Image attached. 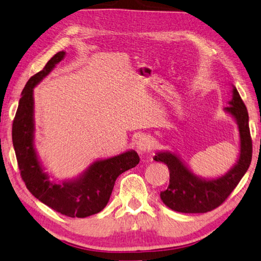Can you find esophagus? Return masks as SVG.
Instances as JSON below:
<instances>
[{
	"label": "esophagus",
	"mask_w": 261,
	"mask_h": 261,
	"mask_svg": "<svg viewBox=\"0 0 261 261\" xmlns=\"http://www.w3.org/2000/svg\"><path fill=\"white\" fill-rule=\"evenodd\" d=\"M136 149L137 152L141 154L149 153L152 150V140L149 136H142L136 142Z\"/></svg>",
	"instance_id": "obj_1"
}]
</instances>
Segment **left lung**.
<instances>
[{"instance_id": "left-lung-1", "label": "left lung", "mask_w": 261, "mask_h": 261, "mask_svg": "<svg viewBox=\"0 0 261 261\" xmlns=\"http://www.w3.org/2000/svg\"><path fill=\"white\" fill-rule=\"evenodd\" d=\"M225 110L229 112L239 124L241 150L238 164L219 178L204 180L192 174L174 153H156L153 160L167 165L169 169V185L166 191L160 193L162 202L167 207L184 214L208 213L219 207L228 198L247 173L252 159V140L247 107L235 87L233 88V99Z\"/></svg>"}]
</instances>
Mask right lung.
Instances as JSON below:
<instances>
[{"instance_id": "obj_1", "label": "right lung", "mask_w": 261, "mask_h": 261, "mask_svg": "<svg viewBox=\"0 0 261 261\" xmlns=\"http://www.w3.org/2000/svg\"><path fill=\"white\" fill-rule=\"evenodd\" d=\"M65 54L63 51L58 52L41 71L29 78L13 119L12 142L20 176L29 192L57 213L71 218H85L106 207L118 176L139 164L140 156L135 151H128L114 158L96 161L80 178L60 184L50 181L43 173L33 145V88L62 60Z\"/></svg>"}]
</instances>
